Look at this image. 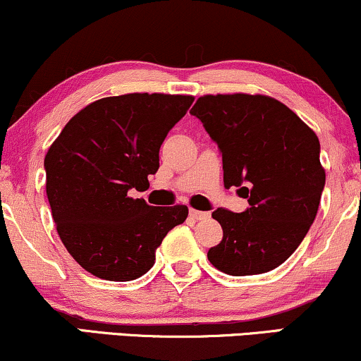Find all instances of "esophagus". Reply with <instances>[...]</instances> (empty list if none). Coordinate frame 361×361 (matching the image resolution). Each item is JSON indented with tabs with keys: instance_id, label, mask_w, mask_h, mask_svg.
I'll return each instance as SVG.
<instances>
[{
	"instance_id": "34e87169",
	"label": "esophagus",
	"mask_w": 361,
	"mask_h": 361,
	"mask_svg": "<svg viewBox=\"0 0 361 361\" xmlns=\"http://www.w3.org/2000/svg\"><path fill=\"white\" fill-rule=\"evenodd\" d=\"M190 216L193 218V220H207V218L209 216V213H207V212H200V209L190 208Z\"/></svg>"
}]
</instances>
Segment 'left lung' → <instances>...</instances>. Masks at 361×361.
Listing matches in <instances>:
<instances>
[{
  "mask_svg": "<svg viewBox=\"0 0 361 361\" xmlns=\"http://www.w3.org/2000/svg\"><path fill=\"white\" fill-rule=\"evenodd\" d=\"M190 113L218 145L225 186L240 188L250 204L243 213H212L223 240L209 248V263L233 276L275 270L317 216L325 188L318 136L288 106L263 94H207Z\"/></svg>",
  "mask_w": 361,
  "mask_h": 361,
  "instance_id": "1",
  "label": "left lung"
}]
</instances>
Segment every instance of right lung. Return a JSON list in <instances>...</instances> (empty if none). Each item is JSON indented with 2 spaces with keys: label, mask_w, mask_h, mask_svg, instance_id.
Returning a JSON list of instances; mask_svg holds the SVG:
<instances>
[{
  "label": "right lung",
  "mask_w": 361,
  "mask_h": 361,
  "mask_svg": "<svg viewBox=\"0 0 361 361\" xmlns=\"http://www.w3.org/2000/svg\"><path fill=\"white\" fill-rule=\"evenodd\" d=\"M193 97L131 93L76 113L44 157L47 195L68 253L91 275L130 281L154 264V250L188 216L185 204L154 208L130 191L159 168V147Z\"/></svg>",
  "instance_id": "1"
}]
</instances>
